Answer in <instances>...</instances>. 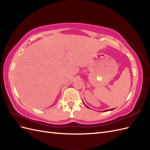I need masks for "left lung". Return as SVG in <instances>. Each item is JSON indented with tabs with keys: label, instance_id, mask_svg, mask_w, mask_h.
<instances>
[{
	"label": "left lung",
	"instance_id": "8db88e82",
	"mask_svg": "<svg viewBox=\"0 0 150 150\" xmlns=\"http://www.w3.org/2000/svg\"><path fill=\"white\" fill-rule=\"evenodd\" d=\"M84 105H85V106H86V107H87V108H88V106H86V104H84ZM114 110V109H111V110H106V111H110V110H111V111H112V110Z\"/></svg>",
	"mask_w": 150,
	"mask_h": 150
}]
</instances>
